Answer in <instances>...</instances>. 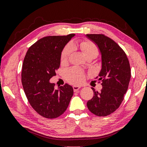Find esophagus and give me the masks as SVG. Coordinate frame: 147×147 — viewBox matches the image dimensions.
<instances>
[{"label": "esophagus", "instance_id": "esophagus-1", "mask_svg": "<svg viewBox=\"0 0 147 147\" xmlns=\"http://www.w3.org/2000/svg\"><path fill=\"white\" fill-rule=\"evenodd\" d=\"M73 88H74V92H79L80 90V86H73Z\"/></svg>", "mask_w": 147, "mask_h": 147}]
</instances>
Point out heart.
<instances>
[{
    "mask_svg": "<svg viewBox=\"0 0 147 147\" xmlns=\"http://www.w3.org/2000/svg\"><path fill=\"white\" fill-rule=\"evenodd\" d=\"M76 45L82 50L84 55L86 57H96L99 53V49L98 46L90 40H84L76 43ZM72 46L67 44L62 50L60 56V61L62 64H65L67 62L68 58L71 53ZM66 78L70 83L78 84L82 83L85 78V73L83 70L80 68L74 67L66 71Z\"/></svg>",
    "mask_w": 147,
    "mask_h": 147,
    "instance_id": "heart-1",
    "label": "heart"
}]
</instances>
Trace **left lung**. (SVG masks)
<instances>
[{"label":"left lung","mask_w":147,"mask_h":147,"mask_svg":"<svg viewBox=\"0 0 147 147\" xmlns=\"http://www.w3.org/2000/svg\"><path fill=\"white\" fill-rule=\"evenodd\" d=\"M96 43L102 55V69L98 81L102 82L101 92L94 91V96L87 102L88 108L98 116H106L119 108L128 88L131 77L129 61L123 49L107 36L88 34Z\"/></svg>","instance_id":"obj_1"}]
</instances>
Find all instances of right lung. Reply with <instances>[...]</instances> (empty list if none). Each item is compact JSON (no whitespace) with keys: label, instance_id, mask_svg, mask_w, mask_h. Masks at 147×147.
<instances>
[{"label":"right lung","instance_id":"obj_1","mask_svg":"<svg viewBox=\"0 0 147 147\" xmlns=\"http://www.w3.org/2000/svg\"><path fill=\"white\" fill-rule=\"evenodd\" d=\"M75 34L47 36L29 48L22 66L21 82L32 108L47 118H55L64 113L74 94L72 86L65 84L57 90L49 80L60 65L62 50Z\"/></svg>","mask_w":147,"mask_h":147}]
</instances>
